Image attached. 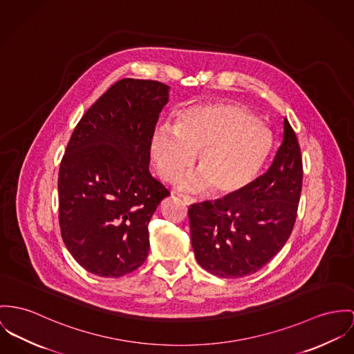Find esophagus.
I'll use <instances>...</instances> for the list:
<instances>
[{
  "mask_svg": "<svg viewBox=\"0 0 354 354\" xmlns=\"http://www.w3.org/2000/svg\"><path fill=\"white\" fill-rule=\"evenodd\" d=\"M182 198H183V201H185V203H186V205H192V203H195V199H194V198H191V196L182 195Z\"/></svg>",
  "mask_w": 354,
  "mask_h": 354,
  "instance_id": "1",
  "label": "esophagus"
}]
</instances>
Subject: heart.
<instances>
[{
	"label": "heart",
	"mask_w": 354,
	"mask_h": 354,
	"mask_svg": "<svg viewBox=\"0 0 354 354\" xmlns=\"http://www.w3.org/2000/svg\"><path fill=\"white\" fill-rule=\"evenodd\" d=\"M271 131L236 104L213 102L183 110L176 125L159 124L149 138V153L156 174L174 182L194 163L199 171L179 179L180 189L201 191L210 186L222 198L246 190L267 162Z\"/></svg>",
	"instance_id": "heart-1"
}]
</instances>
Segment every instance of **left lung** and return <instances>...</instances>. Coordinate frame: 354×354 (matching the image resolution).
Returning <instances> with one entry per match:
<instances>
[{
  "instance_id": "8db88e82",
  "label": "left lung",
  "mask_w": 354,
  "mask_h": 354,
  "mask_svg": "<svg viewBox=\"0 0 354 354\" xmlns=\"http://www.w3.org/2000/svg\"><path fill=\"white\" fill-rule=\"evenodd\" d=\"M303 180L298 138L287 118L270 169L229 199L191 205V245L202 268L236 279L257 272L287 243Z\"/></svg>"
}]
</instances>
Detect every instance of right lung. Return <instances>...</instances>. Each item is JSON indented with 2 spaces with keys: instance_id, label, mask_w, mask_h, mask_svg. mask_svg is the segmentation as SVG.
Wrapping results in <instances>:
<instances>
[{
  "instance_id": "right-lung-1",
  "label": "right lung",
  "mask_w": 354,
  "mask_h": 354,
  "mask_svg": "<svg viewBox=\"0 0 354 354\" xmlns=\"http://www.w3.org/2000/svg\"><path fill=\"white\" fill-rule=\"evenodd\" d=\"M169 98L162 82L121 80L75 127L59 168V223L71 256L102 277L133 272L169 191L149 172V138Z\"/></svg>"
}]
</instances>
